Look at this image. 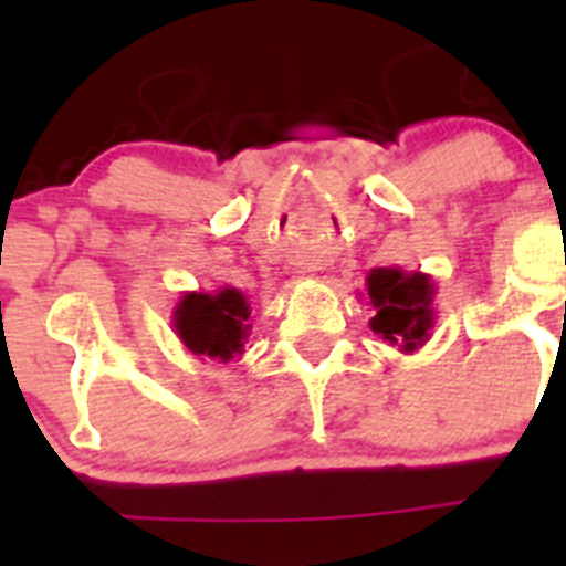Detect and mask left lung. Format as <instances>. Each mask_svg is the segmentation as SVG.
Masks as SVG:
<instances>
[{"instance_id":"obj_1","label":"left lung","mask_w":566,"mask_h":566,"mask_svg":"<svg viewBox=\"0 0 566 566\" xmlns=\"http://www.w3.org/2000/svg\"><path fill=\"white\" fill-rule=\"evenodd\" d=\"M368 300L377 308L371 317V332L385 343L399 345V352L411 354L431 339L437 326V283L431 274L405 272L399 266H379L365 277Z\"/></svg>"}]
</instances>
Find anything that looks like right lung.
<instances>
[{
	"instance_id": "add662e5",
	"label": "right lung",
	"mask_w": 566,
	"mask_h": 566,
	"mask_svg": "<svg viewBox=\"0 0 566 566\" xmlns=\"http://www.w3.org/2000/svg\"><path fill=\"white\" fill-rule=\"evenodd\" d=\"M249 300L232 286L214 292H184L172 308V328L189 354L218 363L243 354L249 332Z\"/></svg>"
}]
</instances>
